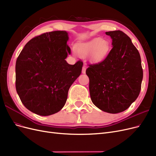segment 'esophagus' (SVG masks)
I'll use <instances>...</instances> for the list:
<instances>
[{
    "mask_svg": "<svg viewBox=\"0 0 156 156\" xmlns=\"http://www.w3.org/2000/svg\"><path fill=\"white\" fill-rule=\"evenodd\" d=\"M86 68H87V66H86L85 65H84V66H83V68H82V73H83V74H85V73Z\"/></svg>",
    "mask_w": 156,
    "mask_h": 156,
    "instance_id": "34e87169",
    "label": "esophagus"
}]
</instances>
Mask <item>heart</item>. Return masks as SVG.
Masks as SVG:
<instances>
[{
  "instance_id": "heart-1",
  "label": "heart",
  "mask_w": 156,
  "mask_h": 156,
  "mask_svg": "<svg viewBox=\"0 0 156 156\" xmlns=\"http://www.w3.org/2000/svg\"><path fill=\"white\" fill-rule=\"evenodd\" d=\"M109 49V44L101 38H94L90 41L82 44L78 47L79 53L82 55L91 53L92 58L94 61H100L107 55Z\"/></svg>"
}]
</instances>
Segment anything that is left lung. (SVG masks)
I'll return each mask as SVG.
<instances>
[{
    "mask_svg": "<svg viewBox=\"0 0 156 156\" xmlns=\"http://www.w3.org/2000/svg\"><path fill=\"white\" fill-rule=\"evenodd\" d=\"M112 39V48L103 61L88 64L92 101L100 110L116 114L127 109L138 97L143 69L139 51L122 31L105 33Z\"/></svg>",
    "mask_w": 156,
    "mask_h": 156,
    "instance_id": "8db88e82",
    "label": "left lung"
}]
</instances>
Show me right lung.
I'll return each instance as SVG.
<instances>
[{"instance_id":"right-lung-1","label":"right lung","mask_w":156,"mask_h":156,"mask_svg":"<svg viewBox=\"0 0 156 156\" xmlns=\"http://www.w3.org/2000/svg\"><path fill=\"white\" fill-rule=\"evenodd\" d=\"M68 33L55 31L29 41L16 59L15 86L22 103L40 116H49L65 105L69 88L82 73L83 62L65 60L71 49Z\"/></svg>"}]
</instances>
